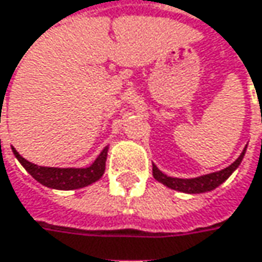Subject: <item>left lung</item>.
<instances>
[{
  "label": "left lung",
  "instance_id": "1",
  "mask_svg": "<svg viewBox=\"0 0 262 262\" xmlns=\"http://www.w3.org/2000/svg\"><path fill=\"white\" fill-rule=\"evenodd\" d=\"M245 151H246V148L243 150L242 155L238 156V159L234 163H231L225 169L217 171V172H211V174H207V176H201V177H196V179H174V177H168L162 171H159L157 166H153V176H155V179L157 181H160L162 184H165V186H168V187H171L174 190L186 192V193H204V192L216 189L219 184H222L237 169V166L243 160Z\"/></svg>",
  "mask_w": 262,
  "mask_h": 262
}]
</instances>
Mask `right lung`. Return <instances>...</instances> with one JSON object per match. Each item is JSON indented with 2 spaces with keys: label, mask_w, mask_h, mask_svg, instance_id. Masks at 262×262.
<instances>
[{
  "label": "right lung",
  "mask_w": 262,
  "mask_h": 262,
  "mask_svg": "<svg viewBox=\"0 0 262 262\" xmlns=\"http://www.w3.org/2000/svg\"><path fill=\"white\" fill-rule=\"evenodd\" d=\"M13 153L22 166L46 187L60 189V190H72L85 187L100 179L105 172V163L107 157V147L102 150L99 157L90 165L88 168H48V166H37L34 163L28 162L19 155L14 148Z\"/></svg>",
  "instance_id": "obj_1"
}]
</instances>
